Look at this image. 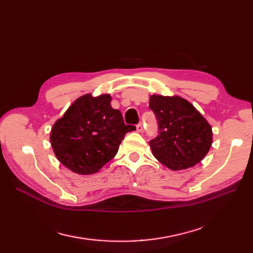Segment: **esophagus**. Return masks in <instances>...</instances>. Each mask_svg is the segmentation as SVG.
I'll list each match as a JSON object with an SVG mask.
<instances>
[{
  "label": "esophagus",
  "instance_id": "34e87169",
  "mask_svg": "<svg viewBox=\"0 0 253 253\" xmlns=\"http://www.w3.org/2000/svg\"><path fill=\"white\" fill-rule=\"evenodd\" d=\"M136 129H137V132H139V133H141L143 131V125L141 124V122H139V124L136 126Z\"/></svg>",
  "mask_w": 253,
  "mask_h": 253
}]
</instances>
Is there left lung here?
I'll list each match as a JSON object with an SVG mask.
<instances>
[{
	"label": "left lung",
	"instance_id": "left-lung-1",
	"mask_svg": "<svg viewBox=\"0 0 253 253\" xmlns=\"http://www.w3.org/2000/svg\"><path fill=\"white\" fill-rule=\"evenodd\" d=\"M158 134L150 140L154 155L171 170H183L201 163L212 144V128L194 106L180 97L153 95Z\"/></svg>",
	"mask_w": 253,
	"mask_h": 253
}]
</instances>
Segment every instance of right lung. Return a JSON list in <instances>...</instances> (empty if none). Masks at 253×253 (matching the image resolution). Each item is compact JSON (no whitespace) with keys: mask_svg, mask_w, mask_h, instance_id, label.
Returning a JSON list of instances; mask_svg holds the SVG:
<instances>
[{"mask_svg":"<svg viewBox=\"0 0 253 253\" xmlns=\"http://www.w3.org/2000/svg\"><path fill=\"white\" fill-rule=\"evenodd\" d=\"M136 126L126 125L111 105V96L78 98L51 128L50 142L60 163L78 174L99 171L117 154L119 144Z\"/></svg>","mask_w":253,"mask_h":253,"instance_id":"add662e5","label":"right lung"}]
</instances>
